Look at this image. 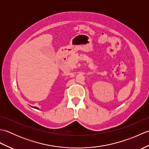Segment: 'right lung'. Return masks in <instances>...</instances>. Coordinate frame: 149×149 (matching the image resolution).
<instances>
[{
	"label": "right lung",
	"mask_w": 149,
	"mask_h": 149,
	"mask_svg": "<svg viewBox=\"0 0 149 149\" xmlns=\"http://www.w3.org/2000/svg\"><path fill=\"white\" fill-rule=\"evenodd\" d=\"M34 107V108H36V109H38V107Z\"/></svg>",
	"instance_id": "right-lung-1"
}]
</instances>
